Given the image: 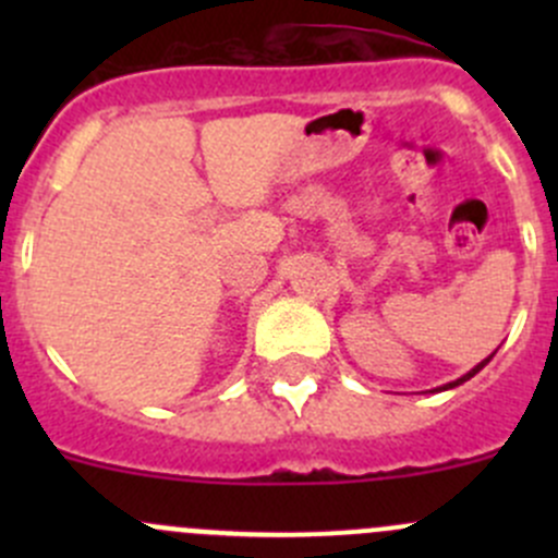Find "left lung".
<instances>
[{
  "label": "left lung",
  "mask_w": 558,
  "mask_h": 558,
  "mask_svg": "<svg viewBox=\"0 0 558 558\" xmlns=\"http://www.w3.org/2000/svg\"><path fill=\"white\" fill-rule=\"evenodd\" d=\"M488 362H492V356H488V359H486V362H481V364H477V367H475V369H472V373H466V375H464V378H459V380H453V384L442 386V391H446V388H453V386L464 384V380H470V378H472V375H477V373H481V369H483V367H486V364H488Z\"/></svg>",
  "instance_id": "1"
}]
</instances>
